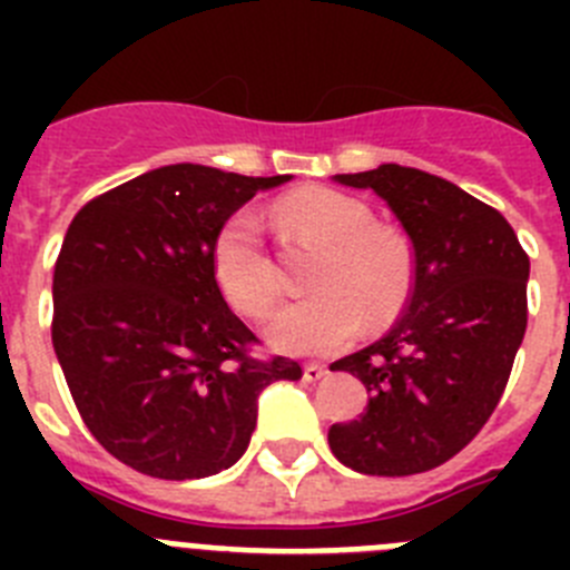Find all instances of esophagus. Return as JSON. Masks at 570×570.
Segmentation results:
<instances>
[{"instance_id":"1","label":"esophagus","mask_w":570,"mask_h":570,"mask_svg":"<svg viewBox=\"0 0 570 570\" xmlns=\"http://www.w3.org/2000/svg\"><path fill=\"white\" fill-rule=\"evenodd\" d=\"M325 374H328V367L316 365V362H308V365L302 367V380L305 382H316V380H322Z\"/></svg>"}]
</instances>
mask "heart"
I'll list each match as a JSON object with an SVG mask.
<instances>
[{
  "instance_id": "obj_1",
  "label": "heart",
  "mask_w": 570,
  "mask_h": 570,
  "mask_svg": "<svg viewBox=\"0 0 570 570\" xmlns=\"http://www.w3.org/2000/svg\"><path fill=\"white\" fill-rule=\"evenodd\" d=\"M271 223L288 245L316 250L305 299L274 316L268 340L285 354H334L367 328H385L414 291V248L394 225L374 223L362 199L331 188H302L271 208ZM210 268L239 314L262 320L282 296L279 271L262 245L254 214L239 210L219 228Z\"/></svg>"
}]
</instances>
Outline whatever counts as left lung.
<instances>
[{"label": "left lung", "instance_id": "1", "mask_svg": "<svg viewBox=\"0 0 570 570\" xmlns=\"http://www.w3.org/2000/svg\"><path fill=\"white\" fill-rule=\"evenodd\" d=\"M334 179L394 210L414 245V291L380 342L331 365L371 396L360 420L331 425L328 445L371 476L431 471L480 434L505 391L528 325L531 262L500 210L442 176L380 165Z\"/></svg>", "mask_w": 570, "mask_h": 570}]
</instances>
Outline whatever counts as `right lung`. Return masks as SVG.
<instances>
[{"label":"right lung","mask_w":570,"mask_h":570,"mask_svg":"<svg viewBox=\"0 0 570 570\" xmlns=\"http://www.w3.org/2000/svg\"><path fill=\"white\" fill-rule=\"evenodd\" d=\"M291 176L165 165L90 199L53 268V351L99 445L156 480L234 465L271 382L299 362L254 356L210 250L234 210Z\"/></svg>","instance_id":"1"}]
</instances>
